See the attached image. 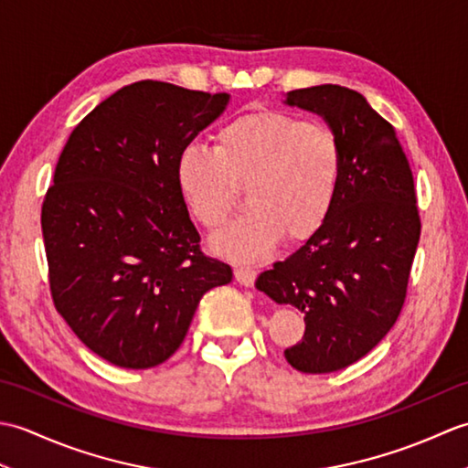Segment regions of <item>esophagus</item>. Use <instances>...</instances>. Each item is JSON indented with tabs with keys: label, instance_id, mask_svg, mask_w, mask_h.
I'll list each match as a JSON object with an SVG mask.
<instances>
[{
	"label": "esophagus",
	"instance_id": "obj_1",
	"mask_svg": "<svg viewBox=\"0 0 468 468\" xmlns=\"http://www.w3.org/2000/svg\"><path fill=\"white\" fill-rule=\"evenodd\" d=\"M255 277H257V271L251 270V267L241 265V267H237V270H235V280L245 287H251L255 283Z\"/></svg>",
	"mask_w": 468,
	"mask_h": 468
}]
</instances>
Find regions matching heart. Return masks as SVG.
<instances>
[{
	"label": "heart",
	"mask_w": 468,
	"mask_h": 468,
	"mask_svg": "<svg viewBox=\"0 0 468 468\" xmlns=\"http://www.w3.org/2000/svg\"><path fill=\"white\" fill-rule=\"evenodd\" d=\"M342 176V151L325 126L253 111L217 133L215 153L186 146L176 156L175 183L188 213L205 229L223 225L237 186L251 208L211 239L227 260L261 261L283 239H305L330 217Z\"/></svg>",
	"instance_id": "b5f03b06"
}]
</instances>
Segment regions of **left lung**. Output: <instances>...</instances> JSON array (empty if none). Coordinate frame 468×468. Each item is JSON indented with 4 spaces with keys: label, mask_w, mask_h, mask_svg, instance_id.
<instances>
[{
    "label": "left lung",
    "mask_w": 468,
    "mask_h": 468,
    "mask_svg": "<svg viewBox=\"0 0 468 468\" xmlns=\"http://www.w3.org/2000/svg\"><path fill=\"white\" fill-rule=\"evenodd\" d=\"M283 104L324 118L342 151L330 217L255 287L303 312L305 334L285 360L305 374L342 370L390 332L420 239L414 178L390 122L350 88L322 84Z\"/></svg>",
    "instance_id": "left-lung-1"
}]
</instances>
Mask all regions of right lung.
Listing matches in <instances>:
<instances>
[{
	"label": "right lung",
	"instance_id": "obj_1",
	"mask_svg": "<svg viewBox=\"0 0 468 468\" xmlns=\"http://www.w3.org/2000/svg\"><path fill=\"white\" fill-rule=\"evenodd\" d=\"M229 94L143 80L74 128L42 207L56 310L106 362L144 370L183 344L201 297L233 271L205 257L175 183L176 156Z\"/></svg>",
	"mask_w": 468,
	"mask_h": 468
}]
</instances>
